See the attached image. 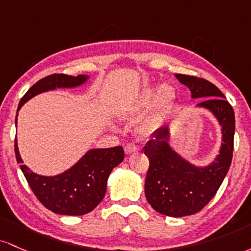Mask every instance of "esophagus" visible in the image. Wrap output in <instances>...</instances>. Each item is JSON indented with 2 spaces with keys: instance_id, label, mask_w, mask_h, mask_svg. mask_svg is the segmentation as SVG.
<instances>
[{
  "instance_id": "1",
  "label": "esophagus",
  "mask_w": 251,
  "mask_h": 251,
  "mask_svg": "<svg viewBox=\"0 0 251 251\" xmlns=\"http://www.w3.org/2000/svg\"><path fill=\"white\" fill-rule=\"evenodd\" d=\"M125 151H126V154H131V153H135V151H139V147H137L135 143L130 142V143H126V147H125Z\"/></svg>"
}]
</instances>
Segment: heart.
Here are the masks:
<instances>
[{
    "instance_id": "heart-1",
    "label": "heart",
    "mask_w": 251,
    "mask_h": 251,
    "mask_svg": "<svg viewBox=\"0 0 251 251\" xmlns=\"http://www.w3.org/2000/svg\"><path fill=\"white\" fill-rule=\"evenodd\" d=\"M176 90L171 85L165 84V85L160 86L159 90L155 86H148V88L143 89L140 94L134 108L131 109V114H139V112L148 109L154 103L153 115L148 120H146L142 126L145 130H151L155 125V118L157 115L171 109L176 102Z\"/></svg>"
}]
</instances>
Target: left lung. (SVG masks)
<instances>
[{
  "mask_svg": "<svg viewBox=\"0 0 251 251\" xmlns=\"http://www.w3.org/2000/svg\"><path fill=\"white\" fill-rule=\"evenodd\" d=\"M190 89L192 98H206L197 104L213 114L222 126V146L215 161L197 167L180 156L168 145L170 129L161 126L153 134L143 151L149 160L146 176V198L154 210L170 217L199 212L215 197L232 160L235 112L222 91L202 78L176 75Z\"/></svg>",
  "mask_w": 251,
  "mask_h": 251,
  "instance_id": "obj_1",
  "label": "left lung"
}]
</instances>
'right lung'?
<instances>
[{
  "mask_svg": "<svg viewBox=\"0 0 251 251\" xmlns=\"http://www.w3.org/2000/svg\"><path fill=\"white\" fill-rule=\"evenodd\" d=\"M88 78L89 75H85L72 77L63 73L47 75L36 81L25 94L19 103L18 111L27 100L41 92L57 88H75L85 83ZM15 156L33 193L46 209L58 215L81 216L91 212L103 201L109 176L123 161L125 151L121 146L90 149L70 170L54 176H39L24 165L16 140Z\"/></svg>",
  "mask_w": 251,
  "mask_h": 251,
  "instance_id": "obj_1",
  "label": "right lung"
}]
</instances>
